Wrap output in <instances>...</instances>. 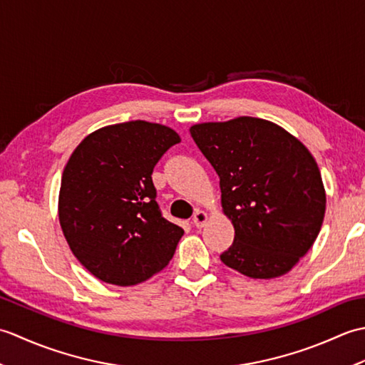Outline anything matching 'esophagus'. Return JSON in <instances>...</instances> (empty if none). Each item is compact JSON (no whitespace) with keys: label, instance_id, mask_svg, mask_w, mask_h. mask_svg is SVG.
Instances as JSON below:
<instances>
[{"label":"esophagus","instance_id":"esophagus-1","mask_svg":"<svg viewBox=\"0 0 365 365\" xmlns=\"http://www.w3.org/2000/svg\"><path fill=\"white\" fill-rule=\"evenodd\" d=\"M207 221H208V215L202 210H196L195 216H192V224H195L197 229H200V227L205 226Z\"/></svg>","mask_w":365,"mask_h":365}]
</instances>
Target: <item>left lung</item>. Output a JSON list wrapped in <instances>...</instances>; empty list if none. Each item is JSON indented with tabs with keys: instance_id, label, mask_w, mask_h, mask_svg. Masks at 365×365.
<instances>
[{
	"instance_id": "left-lung-1",
	"label": "left lung",
	"mask_w": 365,
	"mask_h": 365,
	"mask_svg": "<svg viewBox=\"0 0 365 365\" xmlns=\"http://www.w3.org/2000/svg\"><path fill=\"white\" fill-rule=\"evenodd\" d=\"M190 133L220 175L222 210L235 229L224 265L254 279L289 273L312 247L327 210L311 152L282 127L247 115L197 123Z\"/></svg>"
}]
</instances>
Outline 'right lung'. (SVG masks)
I'll return each mask as SVG.
<instances>
[{
  "label": "right lung",
  "instance_id": "1",
  "mask_svg": "<svg viewBox=\"0 0 365 365\" xmlns=\"http://www.w3.org/2000/svg\"><path fill=\"white\" fill-rule=\"evenodd\" d=\"M177 143L173 128L130 120L91 133L68 158L59 222L75 257L100 281L135 285L173 259L183 229L163 218L152 173Z\"/></svg>",
  "mask_w": 365,
  "mask_h": 365
}]
</instances>
